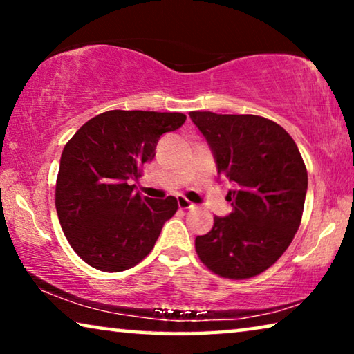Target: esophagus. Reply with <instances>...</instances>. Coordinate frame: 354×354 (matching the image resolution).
Listing matches in <instances>:
<instances>
[{"label":"esophagus","instance_id":"esophagus-1","mask_svg":"<svg viewBox=\"0 0 354 354\" xmlns=\"http://www.w3.org/2000/svg\"><path fill=\"white\" fill-rule=\"evenodd\" d=\"M177 203H178V207H180V209H192V207L195 206L192 201H188L187 198L182 196V195L177 196Z\"/></svg>","mask_w":354,"mask_h":354}]
</instances>
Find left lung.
<instances>
[{
  "instance_id": "8db88e82",
  "label": "left lung",
  "mask_w": 354,
  "mask_h": 354,
  "mask_svg": "<svg viewBox=\"0 0 354 354\" xmlns=\"http://www.w3.org/2000/svg\"><path fill=\"white\" fill-rule=\"evenodd\" d=\"M216 169L234 183L232 211L214 217L195 239L200 259L225 279H250L270 268L292 243L301 222L308 172L293 138L272 120L253 114L193 111Z\"/></svg>"
}]
</instances>
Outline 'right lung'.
Returning a JSON list of instances; mask_svg holds the SVG:
<instances>
[{"mask_svg": "<svg viewBox=\"0 0 354 354\" xmlns=\"http://www.w3.org/2000/svg\"><path fill=\"white\" fill-rule=\"evenodd\" d=\"M187 115L106 111L77 130L62 149L56 211L72 250L103 272H120L149 254L177 200H153L130 185L154 158L161 135Z\"/></svg>", "mask_w": 354, "mask_h": 354, "instance_id": "obj_1", "label": "right lung"}]
</instances>
